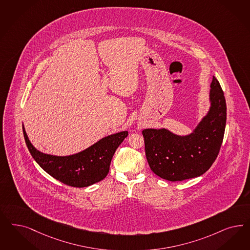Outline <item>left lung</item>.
<instances>
[{"label": "left lung", "mask_w": 250, "mask_h": 250, "mask_svg": "<svg viewBox=\"0 0 250 250\" xmlns=\"http://www.w3.org/2000/svg\"><path fill=\"white\" fill-rule=\"evenodd\" d=\"M209 100L208 112L188 135H177L165 128L143 130L146 158L155 175L182 181L202 176L215 161L226 129V103L214 76Z\"/></svg>", "instance_id": "1"}]
</instances>
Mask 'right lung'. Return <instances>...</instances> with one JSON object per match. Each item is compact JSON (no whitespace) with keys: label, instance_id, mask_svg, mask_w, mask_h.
Here are the masks:
<instances>
[{"label":"right lung","instance_id":"1","mask_svg":"<svg viewBox=\"0 0 250 250\" xmlns=\"http://www.w3.org/2000/svg\"><path fill=\"white\" fill-rule=\"evenodd\" d=\"M24 141L33 158L48 175L65 185L84 188L104 179L117 148L128 136L124 130L102 138L80 153L58 156L41 153L30 143L23 126Z\"/></svg>","mask_w":250,"mask_h":250}]
</instances>
